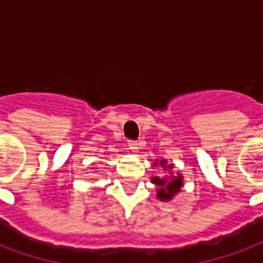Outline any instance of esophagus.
<instances>
[{
  "label": "esophagus",
  "mask_w": 263,
  "mask_h": 263,
  "mask_svg": "<svg viewBox=\"0 0 263 263\" xmlns=\"http://www.w3.org/2000/svg\"><path fill=\"white\" fill-rule=\"evenodd\" d=\"M128 146H129V149H131L132 152L137 154L138 151H139V148H141V142H138V141H129Z\"/></svg>",
  "instance_id": "1"
}]
</instances>
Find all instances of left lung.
Here are the masks:
<instances>
[{"instance_id":"left-lung-1","label":"left lung","mask_w":263,"mask_h":263,"mask_svg":"<svg viewBox=\"0 0 263 263\" xmlns=\"http://www.w3.org/2000/svg\"><path fill=\"white\" fill-rule=\"evenodd\" d=\"M155 167H163V171H169V175L160 177L152 176V183L156 186V198L160 201H171L183 187V175L182 173H173V165H167L166 159L155 160Z\"/></svg>"}]
</instances>
